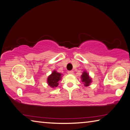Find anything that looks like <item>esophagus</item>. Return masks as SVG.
I'll list each match as a JSON object with an SVG mask.
<instances>
[{
	"instance_id": "esophagus-1",
	"label": "esophagus",
	"mask_w": 130,
	"mask_h": 130,
	"mask_svg": "<svg viewBox=\"0 0 130 130\" xmlns=\"http://www.w3.org/2000/svg\"><path fill=\"white\" fill-rule=\"evenodd\" d=\"M68 74H74V71H72V70H71V71H68Z\"/></svg>"
}]
</instances>
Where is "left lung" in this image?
<instances>
[{"label":"left lung","instance_id":"left-lung-1","mask_svg":"<svg viewBox=\"0 0 130 130\" xmlns=\"http://www.w3.org/2000/svg\"><path fill=\"white\" fill-rule=\"evenodd\" d=\"M82 76V80L84 83V85L85 86H88L90 85V83L91 82V79L90 78L89 75H88V73L87 72H84Z\"/></svg>","mask_w":130,"mask_h":130}]
</instances>
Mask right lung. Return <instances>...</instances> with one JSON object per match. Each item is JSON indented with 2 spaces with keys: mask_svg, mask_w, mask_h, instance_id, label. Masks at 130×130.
Listing matches in <instances>:
<instances>
[{
  "mask_svg": "<svg viewBox=\"0 0 130 130\" xmlns=\"http://www.w3.org/2000/svg\"><path fill=\"white\" fill-rule=\"evenodd\" d=\"M60 78L61 74L54 71L48 78L47 83L50 87H56L58 86L59 81L60 80Z\"/></svg>",
  "mask_w": 130,
  "mask_h": 130,
  "instance_id": "add662e5",
  "label": "right lung"
}]
</instances>
